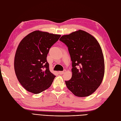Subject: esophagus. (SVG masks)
I'll list each match as a JSON object with an SVG mask.
<instances>
[{
	"mask_svg": "<svg viewBox=\"0 0 121 121\" xmlns=\"http://www.w3.org/2000/svg\"><path fill=\"white\" fill-rule=\"evenodd\" d=\"M65 72V69H64L63 71H59V72H58V73H59L60 75H62V74H64Z\"/></svg>",
	"mask_w": 121,
	"mask_h": 121,
	"instance_id": "1",
	"label": "esophagus"
}]
</instances>
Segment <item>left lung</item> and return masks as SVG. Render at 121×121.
Returning <instances> with one entry per match:
<instances>
[{"label":"left lung","instance_id":"1","mask_svg":"<svg viewBox=\"0 0 121 121\" xmlns=\"http://www.w3.org/2000/svg\"><path fill=\"white\" fill-rule=\"evenodd\" d=\"M68 47L72 61V76L65 81L68 88L78 97L94 93L103 80L104 61L99 44L93 36L79 30L60 39Z\"/></svg>","mask_w":121,"mask_h":121}]
</instances>
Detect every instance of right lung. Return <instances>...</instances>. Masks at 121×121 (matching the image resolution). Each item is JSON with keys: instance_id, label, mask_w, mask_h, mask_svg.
Masks as SVG:
<instances>
[{"instance_id": "right-lung-1", "label": "right lung", "mask_w": 121, "mask_h": 121, "mask_svg": "<svg viewBox=\"0 0 121 121\" xmlns=\"http://www.w3.org/2000/svg\"><path fill=\"white\" fill-rule=\"evenodd\" d=\"M60 35L35 31L22 40L17 48L14 68L18 81L30 92L38 94L48 89L56 76L49 71L47 56Z\"/></svg>"}]
</instances>
